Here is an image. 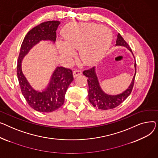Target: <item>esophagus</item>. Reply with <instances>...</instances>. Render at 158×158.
I'll return each instance as SVG.
<instances>
[{"label": "esophagus", "instance_id": "obj_1", "mask_svg": "<svg viewBox=\"0 0 158 158\" xmlns=\"http://www.w3.org/2000/svg\"><path fill=\"white\" fill-rule=\"evenodd\" d=\"M82 74V71L81 70H75L73 71V77H77V76H79Z\"/></svg>", "mask_w": 158, "mask_h": 158}]
</instances>
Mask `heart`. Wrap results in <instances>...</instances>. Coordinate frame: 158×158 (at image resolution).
Masks as SVG:
<instances>
[{"label":"heart","instance_id":"obj_1","mask_svg":"<svg viewBox=\"0 0 158 158\" xmlns=\"http://www.w3.org/2000/svg\"><path fill=\"white\" fill-rule=\"evenodd\" d=\"M65 43L58 44L60 52L67 57H72L75 50L80 49L83 62L94 63L103 56L111 42V33L106 28L96 23L77 25L65 34Z\"/></svg>","mask_w":158,"mask_h":158}]
</instances>
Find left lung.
Wrapping results in <instances>:
<instances>
[{
  "mask_svg": "<svg viewBox=\"0 0 158 158\" xmlns=\"http://www.w3.org/2000/svg\"><path fill=\"white\" fill-rule=\"evenodd\" d=\"M115 45L125 46V47H126L129 51H131L132 52L131 48L129 47L128 44L126 43V41L124 40V38L120 34H118L117 35V39L116 41ZM135 74L130 85H129V87L125 91H124L123 93L118 95H114V96L106 94L101 90L99 85L97 76L96 75L94 67H92L89 69L83 71V74L86 77L88 78V80H87L88 85H89L88 96H89V100L90 101V103L94 107H96L101 110L112 109L121 104L123 102L129 95H130L131 92L133 90L135 75H136V60L135 62Z\"/></svg>",
  "mask_w": 158,
  "mask_h": 158,
  "instance_id": "left-lung-1",
  "label": "left lung"
}]
</instances>
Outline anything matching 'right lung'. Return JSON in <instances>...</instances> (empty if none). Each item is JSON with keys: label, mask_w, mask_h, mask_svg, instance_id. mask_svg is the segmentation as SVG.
Wrapping results in <instances>:
<instances>
[{"label": "right lung", "mask_w": 158, "mask_h": 158, "mask_svg": "<svg viewBox=\"0 0 158 158\" xmlns=\"http://www.w3.org/2000/svg\"><path fill=\"white\" fill-rule=\"evenodd\" d=\"M60 23L59 21H48L34 27L27 34L21 45L18 59L17 76L22 93L29 105L40 112H52L59 108L64 103L68 87L73 80L70 69L57 67L53 73L50 83L43 91L32 89L22 71V61L34 45L40 41H51L55 43L56 31Z\"/></svg>", "instance_id": "right-lung-1"}]
</instances>
